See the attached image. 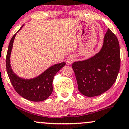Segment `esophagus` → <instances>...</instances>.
<instances>
[{
  "instance_id": "34e87169",
  "label": "esophagus",
  "mask_w": 129,
  "mask_h": 129,
  "mask_svg": "<svg viewBox=\"0 0 129 129\" xmlns=\"http://www.w3.org/2000/svg\"><path fill=\"white\" fill-rule=\"evenodd\" d=\"M74 60H75L74 57H73V56H70V57H69L67 58V63L69 65H70L71 63H72L73 62H74Z\"/></svg>"
}]
</instances>
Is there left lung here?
<instances>
[{
    "mask_svg": "<svg viewBox=\"0 0 129 129\" xmlns=\"http://www.w3.org/2000/svg\"><path fill=\"white\" fill-rule=\"evenodd\" d=\"M120 66L119 41L108 29L98 53L87 60L72 63L79 91L89 97L103 94L115 83Z\"/></svg>",
    "mask_w": 129,
    "mask_h": 129,
    "instance_id": "1",
    "label": "left lung"
}]
</instances>
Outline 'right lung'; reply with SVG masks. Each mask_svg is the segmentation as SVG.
<instances>
[{
  "label": "right lung",
  "mask_w": 129,
  "mask_h": 129,
  "mask_svg": "<svg viewBox=\"0 0 129 129\" xmlns=\"http://www.w3.org/2000/svg\"><path fill=\"white\" fill-rule=\"evenodd\" d=\"M23 25L18 32L21 30ZM16 34V33L11 39L6 56L7 72L11 83L16 92L25 99L34 102H40L46 100L53 92L54 76L66 65V63L62 62L54 65L45 70L43 73L33 79L25 80L21 78L13 72L10 62L13 43Z\"/></svg>",
  "instance_id": "add662e5"
}]
</instances>
